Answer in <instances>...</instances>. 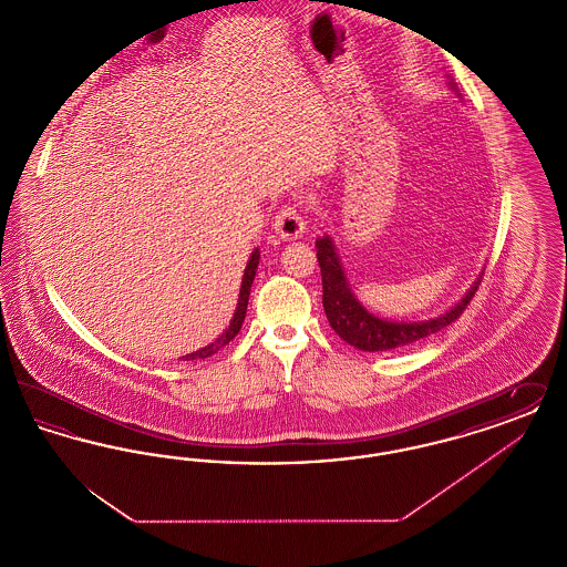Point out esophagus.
Instances as JSON below:
<instances>
[{"label":"esophagus","mask_w":567,"mask_h":567,"mask_svg":"<svg viewBox=\"0 0 567 567\" xmlns=\"http://www.w3.org/2000/svg\"><path fill=\"white\" fill-rule=\"evenodd\" d=\"M274 229L282 240H296L303 234L306 220L293 206H282L274 216Z\"/></svg>","instance_id":"34e87169"}]
</instances>
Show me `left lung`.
<instances>
[{"mask_svg":"<svg viewBox=\"0 0 567 567\" xmlns=\"http://www.w3.org/2000/svg\"><path fill=\"white\" fill-rule=\"evenodd\" d=\"M317 259L323 276V308L327 321L344 342L365 352L404 349L455 323L463 315V310L467 308V303L472 301V297L476 296L481 285V278H478L453 310H449L442 317H435L432 321L393 323L370 315L359 303V299L352 296L351 287L347 282V276L342 271L340 259L336 255V248L329 236L317 240Z\"/></svg>","mask_w":567,"mask_h":567,"instance_id":"8db88e82","label":"left lung"}]
</instances>
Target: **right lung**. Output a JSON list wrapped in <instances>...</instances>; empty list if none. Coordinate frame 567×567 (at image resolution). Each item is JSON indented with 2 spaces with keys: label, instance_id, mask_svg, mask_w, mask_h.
<instances>
[{
  "label": "right lung",
  "instance_id": "right-lung-1",
  "mask_svg": "<svg viewBox=\"0 0 567 567\" xmlns=\"http://www.w3.org/2000/svg\"><path fill=\"white\" fill-rule=\"evenodd\" d=\"M257 266H259V248L252 250L250 259H248V266L244 270L243 289H240V299H238V308H236V315L231 319L229 327L220 333V338H216L213 344L199 349V351L190 352L187 357H183L185 361H193V359H206V357H213L215 352L220 351L223 347H227L240 331V327L244 323V317H246V306H248V296H250V285L255 280V274H257Z\"/></svg>",
  "mask_w": 567,
  "mask_h": 567
}]
</instances>
